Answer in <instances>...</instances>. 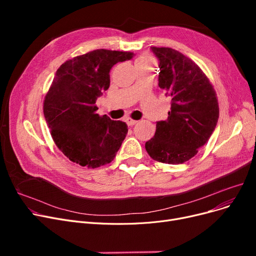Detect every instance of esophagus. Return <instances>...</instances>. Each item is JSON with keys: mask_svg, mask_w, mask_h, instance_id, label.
Instances as JSON below:
<instances>
[{"mask_svg": "<svg viewBox=\"0 0 256 256\" xmlns=\"http://www.w3.org/2000/svg\"><path fill=\"white\" fill-rule=\"evenodd\" d=\"M124 121H126L128 126H134V124H137V120L132 119V118H130V117H126V118L124 119Z\"/></svg>", "mask_w": 256, "mask_h": 256, "instance_id": "esophagus-1", "label": "esophagus"}]
</instances>
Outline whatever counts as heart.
<instances>
[{"mask_svg": "<svg viewBox=\"0 0 256 256\" xmlns=\"http://www.w3.org/2000/svg\"><path fill=\"white\" fill-rule=\"evenodd\" d=\"M148 62H152V58L148 56H140L137 60H136V64H141V63H148Z\"/></svg>", "mask_w": 256, "mask_h": 256, "instance_id": "1", "label": "heart"}]
</instances>
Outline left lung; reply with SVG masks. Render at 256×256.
<instances>
[{"instance_id":"1","label":"left lung","mask_w":256,"mask_h":256,"mask_svg":"<svg viewBox=\"0 0 256 256\" xmlns=\"http://www.w3.org/2000/svg\"><path fill=\"white\" fill-rule=\"evenodd\" d=\"M152 50L160 61L158 87L171 98V108L168 118L156 122L145 150L156 162L182 164L197 154L217 126V94L190 58L171 48Z\"/></svg>"}]
</instances>
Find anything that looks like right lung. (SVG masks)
<instances>
[{
    "instance_id": "right-lung-1",
    "label": "right lung",
    "mask_w": 256,
    "mask_h": 256,
    "mask_svg": "<svg viewBox=\"0 0 256 256\" xmlns=\"http://www.w3.org/2000/svg\"><path fill=\"white\" fill-rule=\"evenodd\" d=\"M130 52L96 50L65 61L44 100L52 138L72 162L88 168L111 163L128 134V126L96 113V102L110 86V70L132 59Z\"/></svg>"
}]
</instances>
